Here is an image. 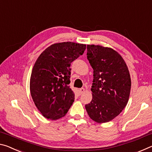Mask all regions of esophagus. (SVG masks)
I'll use <instances>...</instances> for the list:
<instances>
[{"label":"esophagus","instance_id":"esophagus-1","mask_svg":"<svg viewBox=\"0 0 152 152\" xmlns=\"http://www.w3.org/2000/svg\"><path fill=\"white\" fill-rule=\"evenodd\" d=\"M84 91H85V90H84V88H80V89H79V93L80 94H82L83 93V92H84Z\"/></svg>","mask_w":152,"mask_h":152}]
</instances>
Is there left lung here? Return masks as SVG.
Segmentation results:
<instances>
[{"mask_svg":"<svg viewBox=\"0 0 152 152\" xmlns=\"http://www.w3.org/2000/svg\"><path fill=\"white\" fill-rule=\"evenodd\" d=\"M87 59L93 69L91 103L85 105L91 119L103 123L115 119L129 98L130 74L125 61L113 49L87 45Z\"/></svg>","mask_w":152,"mask_h":152,"instance_id":"8db88e82","label":"left lung"}]
</instances>
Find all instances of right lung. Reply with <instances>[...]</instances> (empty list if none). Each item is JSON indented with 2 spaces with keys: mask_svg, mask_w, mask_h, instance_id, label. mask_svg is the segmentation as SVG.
Here are the masks:
<instances>
[{
  "mask_svg": "<svg viewBox=\"0 0 152 152\" xmlns=\"http://www.w3.org/2000/svg\"><path fill=\"white\" fill-rule=\"evenodd\" d=\"M86 44L61 42L51 45L33 66L30 92L36 107L47 119L64 117L74 101L70 83L71 63L83 54Z\"/></svg>",
  "mask_w": 152,
  "mask_h": 152,
  "instance_id": "obj_1",
  "label": "right lung"
}]
</instances>
